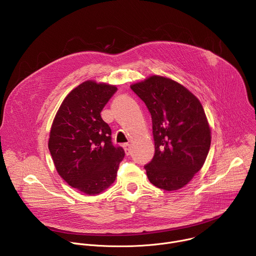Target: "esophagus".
Listing matches in <instances>:
<instances>
[{
	"label": "esophagus",
	"instance_id": "34e87169",
	"mask_svg": "<svg viewBox=\"0 0 256 256\" xmlns=\"http://www.w3.org/2000/svg\"><path fill=\"white\" fill-rule=\"evenodd\" d=\"M124 148L126 154V155H130V144H124Z\"/></svg>",
	"mask_w": 256,
	"mask_h": 256
}]
</instances>
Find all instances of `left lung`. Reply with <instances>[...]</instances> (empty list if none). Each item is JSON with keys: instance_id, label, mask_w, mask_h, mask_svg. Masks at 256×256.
<instances>
[{"instance_id": "left-lung-1", "label": "left lung", "mask_w": 256, "mask_h": 256, "mask_svg": "<svg viewBox=\"0 0 256 256\" xmlns=\"http://www.w3.org/2000/svg\"><path fill=\"white\" fill-rule=\"evenodd\" d=\"M151 114L155 154L144 165L151 184L164 190L184 188L202 167L210 130L198 99L177 82L152 76L132 85Z\"/></svg>"}]
</instances>
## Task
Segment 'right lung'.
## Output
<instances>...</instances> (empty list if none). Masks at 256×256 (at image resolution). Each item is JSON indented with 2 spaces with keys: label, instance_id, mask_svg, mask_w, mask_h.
<instances>
[{
  "label": "right lung",
  "instance_id": "obj_1",
  "mask_svg": "<svg viewBox=\"0 0 256 256\" xmlns=\"http://www.w3.org/2000/svg\"><path fill=\"white\" fill-rule=\"evenodd\" d=\"M116 91L114 85L82 83L64 98L52 126L48 149L56 171L68 186L86 194L110 186L124 157L100 114Z\"/></svg>",
  "mask_w": 256,
  "mask_h": 256
}]
</instances>
